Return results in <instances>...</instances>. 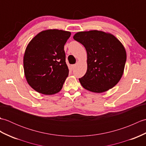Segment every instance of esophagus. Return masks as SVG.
<instances>
[{
    "label": "esophagus",
    "mask_w": 146,
    "mask_h": 146,
    "mask_svg": "<svg viewBox=\"0 0 146 146\" xmlns=\"http://www.w3.org/2000/svg\"><path fill=\"white\" fill-rule=\"evenodd\" d=\"M76 67V64H72L71 65V68H72V69H74V68H75Z\"/></svg>",
    "instance_id": "1"
}]
</instances>
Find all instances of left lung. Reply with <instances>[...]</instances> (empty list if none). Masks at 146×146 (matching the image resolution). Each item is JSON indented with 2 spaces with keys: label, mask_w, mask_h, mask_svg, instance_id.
I'll list each match as a JSON object with an SVG mask.
<instances>
[{
  "label": "left lung",
  "mask_w": 146,
  "mask_h": 146,
  "mask_svg": "<svg viewBox=\"0 0 146 146\" xmlns=\"http://www.w3.org/2000/svg\"><path fill=\"white\" fill-rule=\"evenodd\" d=\"M87 52V70L79 78L84 88L102 93L113 88L122 77L126 62V51L113 35L100 31L79 32L73 36Z\"/></svg>",
  "instance_id": "1"
}]
</instances>
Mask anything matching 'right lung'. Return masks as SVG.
Masks as SVG:
<instances>
[{
	"label": "right lung",
	"mask_w": 146,
	"mask_h": 146,
	"mask_svg": "<svg viewBox=\"0 0 146 146\" xmlns=\"http://www.w3.org/2000/svg\"><path fill=\"white\" fill-rule=\"evenodd\" d=\"M71 33L58 29L43 31L27 45L24 70L28 84L39 93L53 95L60 92L69 70L64 46Z\"/></svg>",
	"instance_id": "right-lung-1"
}]
</instances>
